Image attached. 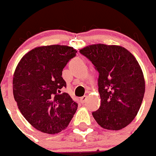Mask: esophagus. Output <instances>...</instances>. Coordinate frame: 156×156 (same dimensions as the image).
Masks as SVG:
<instances>
[{
	"label": "esophagus",
	"instance_id": "1",
	"mask_svg": "<svg viewBox=\"0 0 156 156\" xmlns=\"http://www.w3.org/2000/svg\"><path fill=\"white\" fill-rule=\"evenodd\" d=\"M86 99H87V96H86V95H83V97H81V98H80V101H81L82 103L86 102Z\"/></svg>",
	"mask_w": 156,
	"mask_h": 156
}]
</instances>
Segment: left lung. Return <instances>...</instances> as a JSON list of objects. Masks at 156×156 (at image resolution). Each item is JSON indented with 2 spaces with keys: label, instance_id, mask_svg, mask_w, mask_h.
I'll return each mask as SVG.
<instances>
[{
  "label": "left lung",
  "instance_id": "1",
  "mask_svg": "<svg viewBox=\"0 0 156 156\" xmlns=\"http://www.w3.org/2000/svg\"><path fill=\"white\" fill-rule=\"evenodd\" d=\"M98 70L101 105L92 116L103 128L119 130L135 118L145 93L143 71L124 47L95 44L80 50Z\"/></svg>",
  "mask_w": 156,
  "mask_h": 156
}]
</instances>
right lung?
I'll return each mask as SVG.
<instances>
[{"label":"right lung","mask_w":156,"mask_h":156,"mask_svg":"<svg viewBox=\"0 0 156 156\" xmlns=\"http://www.w3.org/2000/svg\"><path fill=\"white\" fill-rule=\"evenodd\" d=\"M67 45L41 46L26 53L13 79L15 101L26 121L38 130L55 134L68 126L78 104L61 89L67 84L62 70L76 56Z\"/></svg>","instance_id":"1"}]
</instances>
